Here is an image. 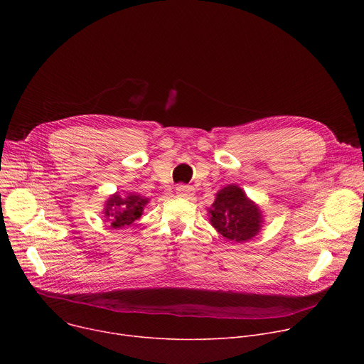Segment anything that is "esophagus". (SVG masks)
Returning a JSON list of instances; mask_svg holds the SVG:
<instances>
[{"label":"esophagus","mask_w":364,"mask_h":364,"mask_svg":"<svg viewBox=\"0 0 364 364\" xmlns=\"http://www.w3.org/2000/svg\"><path fill=\"white\" fill-rule=\"evenodd\" d=\"M176 190H177V193H178L180 196H183V197H190V196L193 194V188H191L190 186H187V184H178V186L176 187Z\"/></svg>","instance_id":"esophagus-1"}]
</instances>
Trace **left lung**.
Masks as SVG:
<instances>
[{
    "instance_id": "obj_1",
    "label": "left lung",
    "mask_w": 364,
    "mask_h": 364,
    "mask_svg": "<svg viewBox=\"0 0 364 364\" xmlns=\"http://www.w3.org/2000/svg\"><path fill=\"white\" fill-rule=\"evenodd\" d=\"M210 222L229 240L246 242L257 235L262 218L259 207L252 203L237 186H228L216 194L212 204Z\"/></svg>"
}]
</instances>
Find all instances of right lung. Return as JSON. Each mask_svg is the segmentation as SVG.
Here are the masks:
<instances>
[{"label":"right lung","instance_id":"right-lung-1","mask_svg":"<svg viewBox=\"0 0 364 364\" xmlns=\"http://www.w3.org/2000/svg\"><path fill=\"white\" fill-rule=\"evenodd\" d=\"M148 198H144L138 194H129L127 197H121L119 194H114L105 205V216L112 222V228H124L134 223L141 218Z\"/></svg>","mask_w":364,"mask_h":364}]
</instances>
